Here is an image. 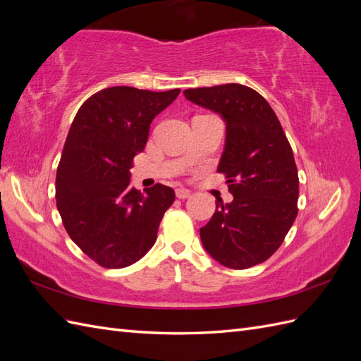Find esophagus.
Here are the masks:
<instances>
[{
  "mask_svg": "<svg viewBox=\"0 0 361 361\" xmlns=\"http://www.w3.org/2000/svg\"><path fill=\"white\" fill-rule=\"evenodd\" d=\"M176 197L180 199V200H185L191 197V191L190 190H185V188H178L176 190Z\"/></svg>",
  "mask_w": 361,
  "mask_h": 361,
  "instance_id": "obj_1",
  "label": "esophagus"
}]
</instances>
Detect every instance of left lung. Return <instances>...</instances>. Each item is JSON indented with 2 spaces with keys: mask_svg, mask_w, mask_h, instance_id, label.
<instances>
[{
  "mask_svg": "<svg viewBox=\"0 0 361 361\" xmlns=\"http://www.w3.org/2000/svg\"><path fill=\"white\" fill-rule=\"evenodd\" d=\"M192 104L224 120L226 143L218 173L226 174L231 203L200 228L204 250L232 269H245L276 253L298 214V171L274 110L243 84L183 92Z\"/></svg>",
  "mask_w": 361,
  "mask_h": 361,
  "instance_id": "1",
  "label": "left lung"
}]
</instances>
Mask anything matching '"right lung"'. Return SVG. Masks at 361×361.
<instances>
[{"mask_svg":"<svg viewBox=\"0 0 361 361\" xmlns=\"http://www.w3.org/2000/svg\"><path fill=\"white\" fill-rule=\"evenodd\" d=\"M179 93L108 87L81 105L71 125L57 169V209L72 241L104 268L143 257L174 202L166 185L130 188L129 170L145 150L152 120Z\"/></svg>","mask_w":361,"mask_h":361,"instance_id":"add662e5","label":"right lung"}]
</instances>
